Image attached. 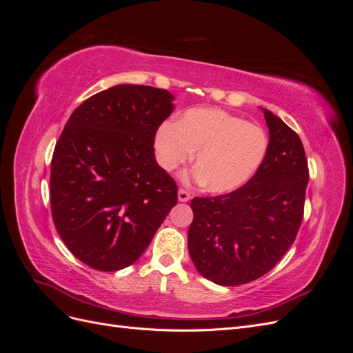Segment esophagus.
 <instances>
[{
    "label": "esophagus",
    "instance_id": "1",
    "mask_svg": "<svg viewBox=\"0 0 353 353\" xmlns=\"http://www.w3.org/2000/svg\"><path fill=\"white\" fill-rule=\"evenodd\" d=\"M190 199H191V196L187 193L185 190H183V188L178 190V200L179 201H188Z\"/></svg>",
    "mask_w": 353,
    "mask_h": 353
}]
</instances>
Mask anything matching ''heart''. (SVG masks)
Wrapping results in <instances>:
<instances>
[{
  "mask_svg": "<svg viewBox=\"0 0 353 353\" xmlns=\"http://www.w3.org/2000/svg\"><path fill=\"white\" fill-rule=\"evenodd\" d=\"M196 153L193 179L212 193H231L258 172L268 152L262 128L218 109H190L156 134L159 162L175 170Z\"/></svg>",
  "mask_w": 353,
  "mask_h": 353,
  "instance_id": "b5f03b06",
  "label": "heart"
}]
</instances>
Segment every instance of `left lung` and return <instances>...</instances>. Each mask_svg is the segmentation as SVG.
Returning a JSON list of instances; mask_svg holds the SVG:
<instances>
[{
  "label": "left lung",
  "instance_id": "1",
  "mask_svg": "<svg viewBox=\"0 0 353 353\" xmlns=\"http://www.w3.org/2000/svg\"><path fill=\"white\" fill-rule=\"evenodd\" d=\"M261 110L270 143L258 172L230 194L191 200V261L200 275L219 285L245 284L271 271L303 218L309 179L303 144L279 116Z\"/></svg>",
  "mask_w": 353,
  "mask_h": 353
}]
</instances>
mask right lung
I'll return each mask as SVG.
<instances>
[{
    "instance_id": "obj_1",
    "label": "right lung",
    "mask_w": 353,
    "mask_h": 353,
    "mask_svg": "<svg viewBox=\"0 0 353 353\" xmlns=\"http://www.w3.org/2000/svg\"><path fill=\"white\" fill-rule=\"evenodd\" d=\"M166 90L122 83L70 114L51 160V213L63 243L91 268L137 262L178 201L154 157L157 128L174 112Z\"/></svg>"
}]
</instances>
